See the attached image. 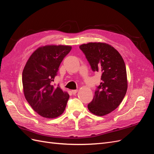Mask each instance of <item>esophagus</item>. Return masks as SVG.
Masks as SVG:
<instances>
[{
    "label": "esophagus",
    "mask_w": 154,
    "mask_h": 154,
    "mask_svg": "<svg viewBox=\"0 0 154 154\" xmlns=\"http://www.w3.org/2000/svg\"><path fill=\"white\" fill-rule=\"evenodd\" d=\"M77 92H78V90H72V92L73 94H76V93H77Z\"/></svg>",
    "instance_id": "34e87169"
}]
</instances>
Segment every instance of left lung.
I'll return each instance as SVG.
<instances>
[{
	"mask_svg": "<svg viewBox=\"0 0 154 154\" xmlns=\"http://www.w3.org/2000/svg\"><path fill=\"white\" fill-rule=\"evenodd\" d=\"M80 49L92 70L101 74L92 101L87 106L91 113L102 116L110 113L122 103L127 91L124 60L118 51L105 43L90 42Z\"/></svg>",
	"mask_w": 154,
	"mask_h": 154,
	"instance_id": "1",
	"label": "left lung"
}]
</instances>
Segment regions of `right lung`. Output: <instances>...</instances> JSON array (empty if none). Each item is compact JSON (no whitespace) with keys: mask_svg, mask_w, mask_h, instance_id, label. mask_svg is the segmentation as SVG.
<instances>
[{"mask_svg":"<svg viewBox=\"0 0 154 154\" xmlns=\"http://www.w3.org/2000/svg\"><path fill=\"white\" fill-rule=\"evenodd\" d=\"M69 45H45L37 49L22 72V85L27 101L35 112L45 118H55L66 109L69 95L52 82L60 65L71 51Z\"/></svg>","mask_w":154,"mask_h":154,"instance_id":"add662e5","label":"right lung"}]
</instances>
